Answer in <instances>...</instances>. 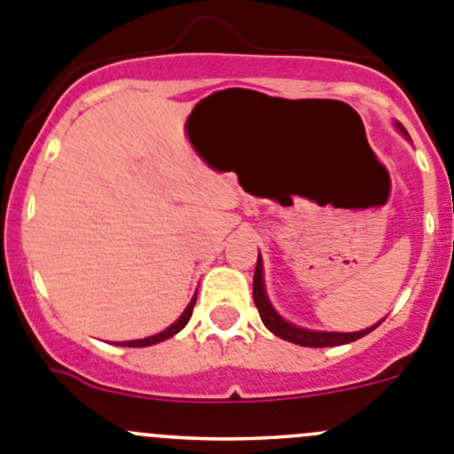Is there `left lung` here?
I'll return each mask as SVG.
<instances>
[{"label":"left lung","mask_w":454,"mask_h":454,"mask_svg":"<svg viewBox=\"0 0 454 454\" xmlns=\"http://www.w3.org/2000/svg\"><path fill=\"white\" fill-rule=\"evenodd\" d=\"M396 128L403 132V135H407L405 128H403L401 123H396ZM254 303H256V309H259L261 319H263V324L268 326V331H272L274 335H278L281 340H288V342L299 344V347H340V344L356 342V340L364 338L367 333H372L376 326H380V322H378L373 324V326L364 328V331L331 333V331H309V328L294 326V324L286 322V319L272 309V303H270L268 294H265L263 263H261V254H259V261H256V270H254Z\"/></svg>","instance_id":"8db88e82"}]
</instances>
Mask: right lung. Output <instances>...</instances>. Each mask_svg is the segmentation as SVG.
Wrapping results in <instances>:
<instances>
[{
	"instance_id": "1",
	"label": "right lung",
	"mask_w": 454,
	"mask_h": 454,
	"mask_svg": "<svg viewBox=\"0 0 454 454\" xmlns=\"http://www.w3.org/2000/svg\"><path fill=\"white\" fill-rule=\"evenodd\" d=\"M195 297H198V293L193 294V299H191V301H189V306H186L184 313L180 315V319H177L176 324H170V326L166 328V331L157 333V335H151V338H144V340H130V342H123L121 347H151V344L164 342V340L173 338V335H176V333H180L182 328H184L186 324H189L191 313H193V306H195Z\"/></svg>"
}]
</instances>
